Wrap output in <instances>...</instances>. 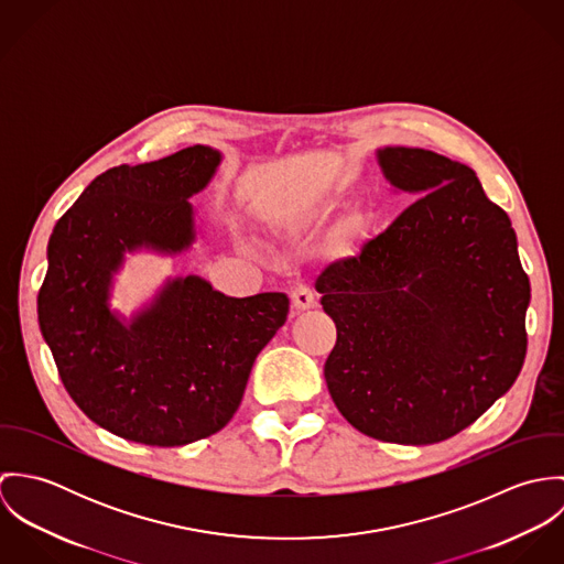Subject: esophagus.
<instances>
[{"mask_svg": "<svg viewBox=\"0 0 564 564\" xmlns=\"http://www.w3.org/2000/svg\"><path fill=\"white\" fill-rule=\"evenodd\" d=\"M291 300H293V308H295L297 313L308 311V308H313V306L317 304V300H315V291H313L308 284H300V286H295V289H293V293H291Z\"/></svg>", "mask_w": 564, "mask_h": 564, "instance_id": "esophagus-1", "label": "esophagus"}]
</instances>
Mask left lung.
<instances>
[{
  "label": "left lung",
  "instance_id": "left-lung-1",
  "mask_svg": "<svg viewBox=\"0 0 564 564\" xmlns=\"http://www.w3.org/2000/svg\"><path fill=\"white\" fill-rule=\"evenodd\" d=\"M378 159L416 199L317 278L336 325L323 376L358 432L430 445L463 432L514 384L530 280L508 215L474 169L419 148Z\"/></svg>",
  "mask_w": 564,
  "mask_h": 564
}]
</instances>
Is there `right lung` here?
I'll use <instances>...</instances> for the list:
<instances>
[{
  "label": "right lung",
  "instance_id": "1",
  "mask_svg": "<svg viewBox=\"0 0 564 564\" xmlns=\"http://www.w3.org/2000/svg\"><path fill=\"white\" fill-rule=\"evenodd\" d=\"M221 161L193 145L161 161L97 175L58 219L39 291V325L58 376L104 430L154 447L206 438L235 416L256 356L286 322L284 293L228 297L206 280L169 282L130 325L108 311L123 251H182L193 239L188 197Z\"/></svg>",
  "mask_w": 564,
  "mask_h": 564
}]
</instances>
